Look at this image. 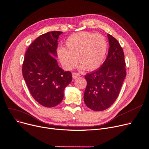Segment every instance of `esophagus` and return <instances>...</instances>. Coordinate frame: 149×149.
Returning <instances> with one entry per match:
<instances>
[{"instance_id": "esophagus-1", "label": "esophagus", "mask_w": 149, "mask_h": 149, "mask_svg": "<svg viewBox=\"0 0 149 149\" xmlns=\"http://www.w3.org/2000/svg\"><path fill=\"white\" fill-rule=\"evenodd\" d=\"M72 78L74 79H76L77 78H78V77H80V74H78V73H76V72H73L72 74Z\"/></svg>"}]
</instances>
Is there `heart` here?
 <instances>
[{
	"instance_id": "1",
	"label": "heart",
	"mask_w": 149,
	"mask_h": 149,
	"mask_svg": "<svg viewBox=\"0 0 149 149\" xmlns=\"http://www.w3.org/2000/svg\"><path fill=\"white\" fill-rule=\"evenodd\" d=\"M108 43L101 34L83 32L73 34L66 40V47L57 49V56L61 64L71 70L79 63V68L91 71L102 63L107 54Z\"/></svg>"
}]
</instances>
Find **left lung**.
<instances>
[{"instance_id":"obj_1","label":"left lung","mask_w":149,"mask_h":149,"mask_svg":"<svg viewBox=\"0 0 149 149\" xmlns=\"http://www.w3.org/2000/svg\"><path fill=\"white\" fill-rule=\"evenodd\" d=\"M107 36L110 47L106 60L100 68L85 75L84 101L96 111L105 110L114 102L126 75L123 49L113 36Z\"/></svg>"}]
</instances>
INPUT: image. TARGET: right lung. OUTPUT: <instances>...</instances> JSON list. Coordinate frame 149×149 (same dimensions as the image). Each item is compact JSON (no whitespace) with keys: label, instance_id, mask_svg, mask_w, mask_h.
I'll list each match as a JSON object with an SVG mask.
<instances>
[{"label":"right lung","instance_id":"add662e5","mask_svg":"<svg viewBox=\"0 0 149 149\" xmlns=\"http://www.w3.org/2000/svg\"><path fill=\"white\" fill-rule=\"evenodd\" d=\"M63 32H49L38 37L26 52L22 72L35 100L45 107H53L63 98L65 87L72 80L69 71L59 67L57 57V39Z\"/></svg>","mask_w":149,"mask_h":149}]
</instances>
